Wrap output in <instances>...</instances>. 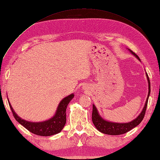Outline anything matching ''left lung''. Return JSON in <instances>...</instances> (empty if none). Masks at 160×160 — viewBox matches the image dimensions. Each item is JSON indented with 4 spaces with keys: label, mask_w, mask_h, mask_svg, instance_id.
Listing matches in <instances>:
<instances>
[{
    "label": "left lung",
    "mask_w": 160,
    "mask_h": 160,
    "mask_svg": "<svg viewBox=\"0 0 160 160\" xmlns=\"http://www.w3.org/2000/svg\"><path fill=\"white\" fill-rule=\"evenodd\" d=\"M129 52H130L132 55H133L138 60L140 61V58H139L136 54L134 52H132L131 49H128ZM146 76L147 78L148 83V96L147 98V100L145 102V104L142 108V112L140 113L138 116L134 119L133 120H132L129 122H127V123H118V122H113L111 121H108L104 120L101 117L99 112H98L96 107L93 104V112H92V121L95 127L98 129L100 132H102L104 134L107 135H118L126 133L128 131H131V129L137 127L138 125L140 124V122L143 120L144 117V115L146 113V109H147L148 97L150 96L151 93V84L150 80L148 76V74L146 73Z\"/></svg>",
    "instance_id": "1"
}]
</instances>
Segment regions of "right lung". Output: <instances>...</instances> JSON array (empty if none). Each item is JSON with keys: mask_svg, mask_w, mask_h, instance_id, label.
<instances>
[{"mask_svg": "<svg viewBox=\"0 0 160 160\" xmlns=\"http://www.w3.org/2000/svg\"><path fill=\"white\" fill-rule=\"evenodd\" d=\"M74 94L71 93L60 102L55 114L52 118L45 121L33 122L23 120L20 118L13 110L11 104L8 100L9 107L13 113V117L17 122L22 125L33 134L40 135V136H50L58 133L62 130L66 124V109L69 102L73 99Z\"/></svg>", "mask_w": 160, "mask_h": 160, "instance_id": "1", "label": "right lung"}]
</instances>
